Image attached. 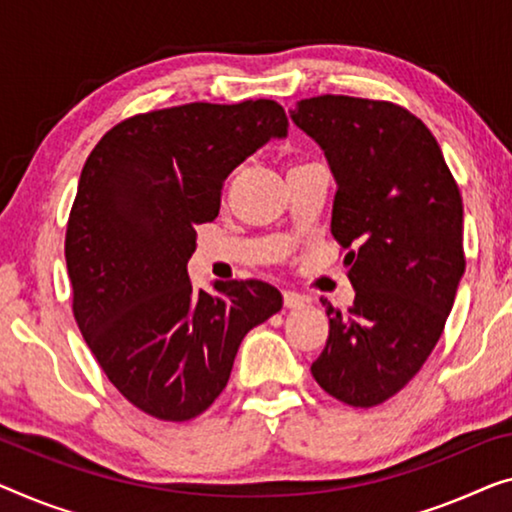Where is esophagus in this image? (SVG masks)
<instances>
[{"instance_id": "34e87169", "label": "esophagus", "mask_w": 512, "mask_h": 512, "mask_svg": "<svg viewBox=\"0 0 512 512\" xmlns=\"http://www.w3.org/2000/svg\"><path fill=\"white\" fill-rule=\"evenodd\" d=\"M282 301H285V308H303V305L308 303V299H305L303 294L292 292V289L282 292Z\"/></svg>"}]
</instances>
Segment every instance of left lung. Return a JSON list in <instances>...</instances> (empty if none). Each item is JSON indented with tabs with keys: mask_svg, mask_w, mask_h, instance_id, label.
<instances>
[{
	"mask_svg": "<svg viewBox=\"0 0 512 512\" xmlns=\"http://www.w3.org/2000/svg\"><path fill=\"white\" fill-rule=\"evenodd\" d=\"M289 117L335 179L331 232L347 253L354 305L322 299L329 342L312 363L326 393L375 407L409 384L441 338L464 276L462 197L427 126L400 105L305 98Z\"/></svg>",
	"mask_w": 512,
	"mask_h": 512,
	"instance_id": "1",
	"label": "left lung"
}]
</instances>
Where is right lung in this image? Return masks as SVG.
Returning <instances> with one entry per match:
<instances>
[{"instance_id":"add662e5","label":"right lung","mask_w":512,"mask_h":512,"mask_svg":"<svg viewBox=\"0 0 512 512\" xmlns=\"http://www.w3.org/2000/svg\"><path fill=\"white\" fill-rule=\"evenodd\" d=\"M287 126L273 101L188 103L121 121L82 167L66 230L75 322L144 414L181 423L207 411L246 333L282 308L259 280L195 289L188 259L230 172Z\"/></svg>"}]
</instances>
